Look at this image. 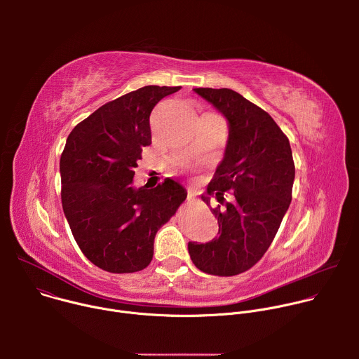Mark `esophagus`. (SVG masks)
Segmentation results:
<instances>
[{
	"instance_id": "1",
	"label": "esophagus",
	"mask_w": 359,
	"mask_h": 359,
	"mask_svg": "<svg viewBox=\"0 0 359 359\" xmlns=\"http://www.w3.org/2000/svg\"><path fill=\"white\" fill-rule=\"evenodd\" d=\"M194 198H196V194L189 191V194H187V204H191L194 201Z\"/></svg>"
}]
</instances>
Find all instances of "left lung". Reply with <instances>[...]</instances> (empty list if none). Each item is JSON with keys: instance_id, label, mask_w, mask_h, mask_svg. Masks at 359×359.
Instances as JSON below:
<instances>
[{"instance_id": "left-lung-1", "label": "left lung", "mask_w": 359, "mask_h": 359, "mask_svg": "<svg viewBox=\"0 0 359 359\" xmlns=\"http://www.w3.org/2000/svg\"><path fill=\"white\" fill-rule=\"evenodd\" d=\"M227 121L224 156L203 201L212 209L219 237L189 241L194 266L213 276H237L257 263L273 243L291 203L295 168L287 136L274 119L240 93L222 88L193 89ZM229 200L226 201L225 197Z\"/></svg>"}]
</instances>
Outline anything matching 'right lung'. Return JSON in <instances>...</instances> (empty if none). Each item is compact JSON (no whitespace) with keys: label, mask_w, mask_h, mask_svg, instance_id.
Listing matches in <instances>:
<instances>
[{"label":"right lung","mask_w":359,"mask_h":359,"mask_svg":"<svg viewBox=\"0 0 359 359\" xmlns=\"http://www.w3.org/2000/svg\"><path fill=\"white\" fill-rule=\"evenodd\" d=\"M180 86L149 85L100 107L78 123L62 151V209L85 257L109 273L149 266L158 230L184 201L172 179L133 184L142 149L151 143L150 112Z\"/></svg>","instance_id":"obj_1"}]
</instances>
